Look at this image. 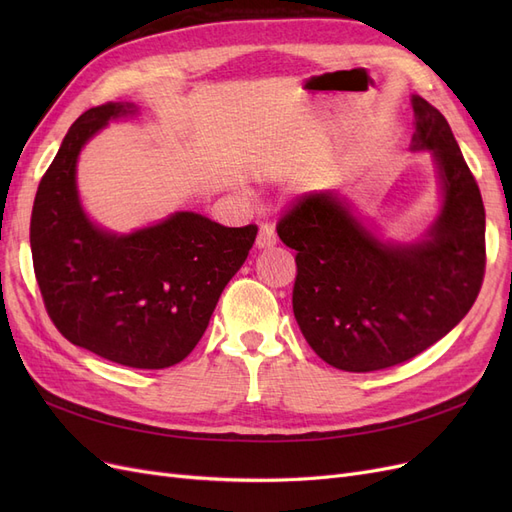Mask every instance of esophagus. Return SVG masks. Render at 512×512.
<instances>
[{"mask_svg": "<svg viewBox=\"0 0 512 512\" xmlns=\"http://www.w3.org/2000/svg\"><path fill=\"white\" fill-rule=\"evenodd\" d=\"M277 243V235H275V228L271 224H260V230H258V239H256V245L260 247V250H265V247H273Z\"/></svg>", "mask_w": 512, "mask_h": 512, "instance_id": "esophagus-1", "label": "esophagus"}]
</instances>
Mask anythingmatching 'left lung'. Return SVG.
<instances>
[{
	"label": "left lung",
	"mask_w": 512,
	"mask_h": 512,
	"mask_svg": "<svg viewBox=\"0 0 512 512\" xmlns=\"http://www.w3.org/2000/svg\"><path fill=\"white\" fill-rule=\"evenodd\" d=\"M412 149H431L444 205L429 239L380 243L333 192L299 196L277 235L297 250L292 312L329 365L365 374L406 363L470 312L485 277V207L451 126L412 96Z\"/></svg>",
	"instance_id": "1"
}]
</instances>
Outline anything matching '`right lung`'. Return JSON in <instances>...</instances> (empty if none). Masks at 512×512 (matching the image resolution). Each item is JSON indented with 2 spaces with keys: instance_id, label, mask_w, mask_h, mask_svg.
I'll list each match as a JSON object with an SVG mask.
<instances>
[{
  "instance_id": "right-lung-1",
  "label": "right lung",
  "mask_w": 512,
  "mask_h": 512,
  "mask_svg": "<svg viewBox=\"0 0 512 512\" xmlns=\"http://www.w3.org/2000/svg\"><path fill=\"white\" fill-rule=\"evenodd\" d=\"M134 104L106 102L72 123L34 198L29 243L46 314L74 346L136 369L181 363L203 337L256 224L228 228L179 211L117 237L91 224L74 183L81 147Z\"/></svg>"
}]
</instances>
